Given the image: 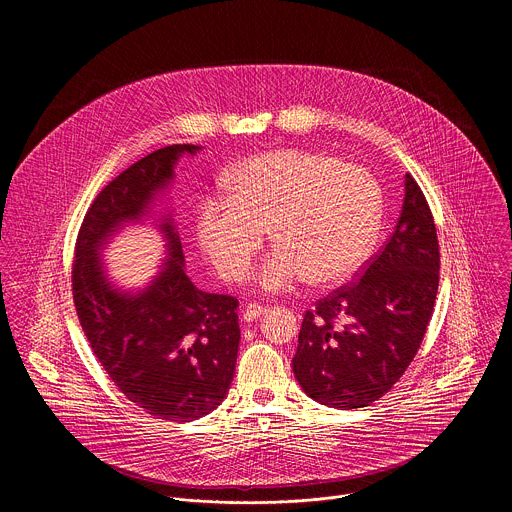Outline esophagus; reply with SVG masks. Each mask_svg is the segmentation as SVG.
Instances as JSON below:
<instances>
[{"mask_svg": "<svg viewBox=\"0 0 512 512\" xmlns=\"http://www.w3.org/2000/svg\"><path fill=\"white\" fill-rule=\"evenodd\" d=\"M265 312V308L261 306V304H257V302H253V304H247L245 306V310H243V320H247V322H253V320H257L261 314Z\"/></svg>", "mask_w": 512, "mask_h": 512, "instance_id": "1", "label": "esophagus"}]
</instances>
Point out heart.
I'll use <instances>...</instances> for the list:
<instances>
[{
	"label": "heart",
	"instance_id": "b5f03b06",
	"mask_svg": "<svg viewBox=\"0 0 512 512\" xmlns=\"http://www.w3.org/2000/svg\"><path fill=\"white\" fill-rule=\"evenodd\" d=\"M383 192L360 166L308 150H275L235 166L225 198H208L196 216V241L214 269L241 279L269 231L277 247L255 281L283 291L308 279L340 285L354 277L377 247Z\"/></svg>",
	"mask_w": 512,
	"mask_h": 512
}]
</instances>
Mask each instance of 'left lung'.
I'll return each instance as SVG.
<instances>
[{
	"label": "left lung",
	"mask_w": 512,
	"mask_h": 512,
	"mask_svg": "<svg viewBox=\"0 0 512 512\" xmlns=\"http://www.w3.org/2000/svg\"><path fill=\"white\" fill-rule=\"evenodd\" d=\"M440 283V243L429 204L405 174L395 231L356 281L316 302L302 322L294 375L308 397L336 409L367 407L415 358Z\"/></svg>",
	"instance_id": "obj_1"
}]
</instances>
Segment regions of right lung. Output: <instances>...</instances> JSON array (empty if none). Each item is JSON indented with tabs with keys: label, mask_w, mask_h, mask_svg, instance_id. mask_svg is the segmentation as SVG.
<instances>
[{
	"label": "right lung",
	"mask_w": 512,
	"mask_h": 512,
	"mask_svg": "<svg viewBox=\"0 0 512 512\" xmlns=\"http://www.w3.org/2000/svg\"><path fill=\"white\" fill-rule=\"evenodd\" d=\"M198 150L168 145L111 180L83 218L72 261V300L93 354L131 403L166 421L204 417L227 397L241 340L239 300L190 281L170 218L160 225L170 255L141 291L115 289L99 249L119 227L141 221L174 178L178 158Z\"/></svg>",
	"instance_id": "obj_1"
}]
</instances>
